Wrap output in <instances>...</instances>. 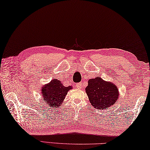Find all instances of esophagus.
<instances>
[{
	"mask_svg": "<svg viewBox=\"0 0 150 150\" xmlns=\"http://www.w3.org/2000/svg\"><path fill=\"white\" fill-rule=\"evenodd\" d=\"M76 86H77V88H81L82 87L81 83H78L76 84Z\"/></svg>",
	"mask_w": 150,
	"mask_h": 150,
	"instance_id": "34e87169",
	"label": "esophagus"
}]
</instances>
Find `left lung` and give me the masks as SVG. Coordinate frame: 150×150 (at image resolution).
<instances>
[{
	"label": "left lung",
	"instance_id": "obj_1",
	"mask_svg": "<svg viewBox=\"0 0 150 150\" xmlns=\"http://www.w3.org/2000/svg\"><path fill=\"white\" fill-rule=\"evenodd\" d=\"M85 91L91 105L98 109L109 108L119 98V91L116 85L99 77L88 81Z\"/></svg>",
	"mask_w": 150,
	"mask_h": 150
}]
</instances>
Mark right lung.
I'll return each instance as SVG.
<instances>
[{
    "label": "right lung",
    "mask_w": 150,
    "mask_h": 150,
    "mask_svg": "<svg viewBox=\"0 0 150 150\" xmlns=\"http://www.w3.org/2000/svg\"><path fill=\"white\" fill-rule=\"evenodd\" d=\"M72 86H63L61 81L53 79L48 84L42 86L41 93L43 101L49 104V106L53 108H60L66 95Z\"/></svg>",
    "instance_id": "right-lung-1"
}]
</instances>
